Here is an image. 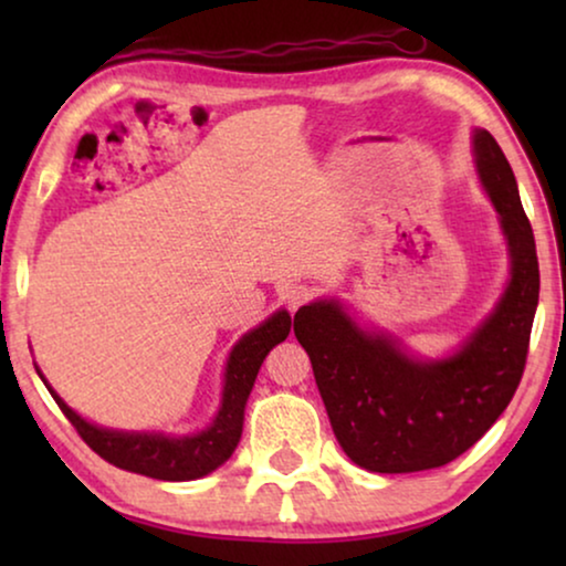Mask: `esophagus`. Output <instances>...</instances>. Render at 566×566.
<instances>
[{
  "mask_svg": "<svg viewBox=\"0 0 566 566\" xmlns=\"http://www.w3.org/2000/svg\"><path fill=\"white\" fill-rule=\"evenodd\" d=\"M281 296H283L285 304H289V308H293V312H296L298 306H304L306 301L314 296V291L308 289V285H304V283H291V285H285Z\"/></svg>",
  "mask_w": 566,
  "mask_h": 566,
  "instance_id": "1",
  "label": "esophagus"
}]
</instances>
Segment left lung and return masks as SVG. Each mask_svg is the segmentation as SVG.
Wrapping results in <instances>:
<instances>
[{"mask_svg":"<svg viewBox=\"0 0 566 566\" xmlns=\"http://www.w3.org/2000/svg\"><path fill=\"white\" fill-rule=\"evenodd\" d=\"M471 151L505 234L510 277L459 350L420 358L397 337L360 327L337 298L301 306L293 319L337 443L360 469L409 474L446 467L497 422L521 384L538 306L536 239L490 130H474Z\"/></svg>","mask_w":566,"mask_h":566,"instance_id":"obj_1","label":"left lung"}]
</instances>
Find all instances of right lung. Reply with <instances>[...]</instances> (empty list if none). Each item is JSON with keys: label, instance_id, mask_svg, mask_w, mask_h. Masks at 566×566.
Masks as SVG:
<instances>
[{"label": "right lung", "instance_id": "add662e5", "mask_svg": "<svg viewBox=\"0 0 566 566\" xmlns=\"http://www.w3.org/2000/svg\"><path fill=\"white\" fill-rule=\"evenodd\" d=\"M289 332L291 314L281 308V312L268 316L260 327L242 335V339L231 347L227 370H223L219 412L206 430L192 432V436H167V432L157 430H113L84 420L51 389L41 368L35 370L84 443L97 455H103L107 463L134 471V474L161 479V482H190V479L211 474L231 459L239 438H242L244 407L262 360L277 343L289 337Z\"/></svg>", "mask_w": 566, "mask_h": 566}]
</instances>
